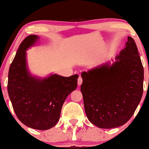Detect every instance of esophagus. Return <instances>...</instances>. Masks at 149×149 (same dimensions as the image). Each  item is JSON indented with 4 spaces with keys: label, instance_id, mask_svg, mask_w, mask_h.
Here are the masks:
<instances>
[{
    "label": "esophagus",
    "instance_id": "obj_1",
    "mask_svg": "<svg viewBox=\"0 0 149 149\" xmlns=\"http://www.w3.org/2000/svg\"><path fill=\"white\" fill-rule=\"evenodd\" d=\"M82 83H83V78H81V77H79L78 79V85H80L82 84Z\"/></svg>",
    "mask_w": 149,
    "mask_h": 149
}]
</instances>
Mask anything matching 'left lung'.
I'll use <instances>...</instances> for the list:
<instances>
[{
	"mask_svg": "<svg viewBox=\"0 0 149 149\" xmlns=\"http://www.w3.org/2000/svg\"><path fill=\"white\" fill-rule=\"evenodd\" d=\"M116 59L81 73L85 113L92 124L104 129L126 123L143 95V68L132 38L127 37Z\"/></svg>",
	"mask_w": 149,
	"mask_h": 149,
	"instance_id": "left-lung-1",
	"label": "left lung"
}]
</instances>
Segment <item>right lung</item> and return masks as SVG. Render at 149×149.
Here are the masks:
<instances>
[{
	"label": "right lung",
	"mask_w": 149,
	"mask_h": 149,
	"mask_svg": "<svg viewBox=\"0 0 149 149\" xmlns=\"http://www.w3.org/2000/svg\"><path fill=\"white\" fill-rule=\"evenodd\" d=\"M38 38L36 35H30L20 44L10 66L8 92L15 114L22 123L46 130L59 121L64 101L76 89L78 75L52 74L44 78L32 76L27 68L26 51Z\"/></svg>",
	"instance_id": "add662e5"
}]
</instances>
